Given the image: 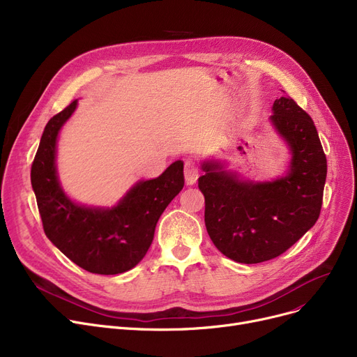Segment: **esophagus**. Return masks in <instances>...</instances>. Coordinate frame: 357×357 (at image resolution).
<instances>
[{"label": "esophagus", "mask_w": 357, "mask_h": 357, "mask_svg": "<svg viewBox=\"0 0 357 357\" xmlns=\"http://www.w3.org/2000/svg\"><path fill=\"white\" fill-rule=\"evenodd\" d=\"M183 174H185V181L188 185H194L198 179L199 175V169L192 160H186L183 166Z\"/></svg>", "instance_id": "1"}]
</instances>
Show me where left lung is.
Returning <instances> with one entry per match:
<instances>
[{
  "label": "left lung",
  "instance_id": "1",
  "mask_svg": "<svg viewBox=\"0 0 357 357\" xmlns=\"http://www.w3.org/2000/svg\"><path fill=\"white\" fill-rule=\"evenodd\" d=\"M271 121L292 153L288 175L240 181L218 162H204L198 188L205 227L215 248L238 264H260L287 252L320 217L327 159L312 119L291 97L273 102Z\"/></svg>",
  "mask_w": 357,
  "mask_h": 357
}]
</instances>
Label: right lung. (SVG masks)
Listing matches in <instances>:
<instances>
[{"instance_id":"1","label":"right lung","mask_w":357,"mask_h":357,"mask_svg":"<svg viewBox=\"0 0 357 357\" xmlns=\"http://www.w3.org/2000/svg\"><path fill=\"white\" fill-rule=\"evenodd\" d=\"M78 101L53 116L45 127L31 165V186L47 238L79 268L117 275L135 268L147 253L156 222L183 188V162L176 160L156 179L140 181L112 208L70 201L56 175V140Z\"/></svg>"}]
</instances>
